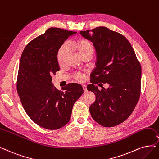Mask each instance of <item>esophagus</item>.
<instances>
[{
    "mask_svg": "<svg viewBox=\"0 0 159 159\" xmlns=\"http://www.w3.org/2000/svg\"><path fill=\"white\" fill-rule=\"evenodd\" d=\"M83 90H84V92H87V89H86V85H83Z\"/></svg>",
    "mask_w": 159,
    "mask_h": 159,
    "instance_id": "esophagus-1",
    "label": "esophagus"
}]
</instances>
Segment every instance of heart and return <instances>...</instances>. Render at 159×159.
<instances>
[{"label": "heart", "instance_id": "obj_1", "mask_svg": "<svg viewBox=\"0 0 159 159\" xmlns=\"http://www.w3.org/2000/svg\"><path fill=\"white\" fill-rule=\"evenodd\" d=\"M70 46L75 49L78 54L82 57L88 56L93 55L94 48L91 42L86 39H80L79 40L75 41L70 44ZM68 46L66 44H64L60 46L57 52V61L60 65H61L68 54ZM75 77L78 80H82L84 79L83 75L80 73H77L75 75Z\"/></svg>", "mask_w": 159, "mask_h": 159}]
</instances>
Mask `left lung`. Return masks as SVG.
Returning <instances> with one entry per match:
<instances>
[{"instance_id": "8db88e82", "label": "left lung", "mask_w": 159, "mask_h": 159, "mask_svg": "<svg viewBox=\"0 0 159 159\" xmlns=\"http://www.w3.org/2000/svg\"><path fill=\"white\" fill-rule=\"evenodd\" d=\"M80 33L93 43L96 54V67L90 75L92 84L87 86V90L96 95L90 113L100 125L115 126L130 116L138 102L140 63L132 45L121 34L105 27ZM99 82L108 83L110 86L99 91L95 86Z\"/></svg>"}]
</instances>
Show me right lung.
Here are the masks:
<instances>
[{"mask_svg":"<svg viewBox=\"0 0 159 159\" xmlns=\"http://www.w3.org/2000/svg\"><path fill=\"white\" fill-rule=\"evenodd\" d=\"M76 33L51 27L31 41L21 56L17 80L20 101L30 119L48 130L67 124L74 103L84 92L76 83L69 84L61 91L52 83V75L60 70L57 50Z\"/></svg>","mask_w":159,"mask_h":159,"instance_id":"add662e5","label":"right lung"}]
</instances>
